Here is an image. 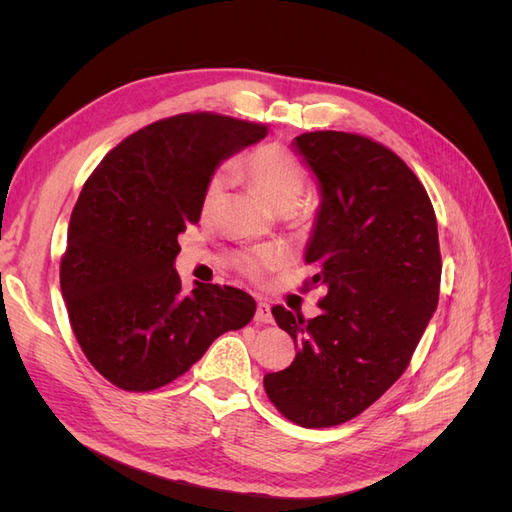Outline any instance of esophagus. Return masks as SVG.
I'll return each instance as SVG.
<instances>
[{
    "label": "esophagus",
    "instance_id": "1",
    "mask_svg": "<svg viewBox=\"0 0 512 512\" xmlns=\"http://www.w3.org/2000/svg\"><path fill=\"white\" fill-rule=\"evenodd\" d=\"M254 320L258 324H271L273 322V316H271V307L267 303H258L256 305V316Z\"/></svg>",
    "mask_w": 512,
    "mask_h": 512
}]
</instances>
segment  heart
<instances>
[{"label": "heart", "instance_id": "obj_1", "mask_svg": "<svg viewBox=\"0 0 512 512\" xmlns=\"http://www.w3.org/2000/svg\"><path fill=\"white\" fill-rule=\"evenodd\" d=\"M237 170L277 213H301L305 209L301 196L309 185V173L303 160L288 147L277 143L260 145L237 160ZM226 183L228 179L224 170H215L205 181L203 194H200V213H203V218H211L222 203ZM282 265L284 254L277 247H254V250H247L239 258L241 273L254 282L262 280L269 271L280 269Z\"/></svg>", "mask_w": 512, "mask_h": 512}]
</instances>
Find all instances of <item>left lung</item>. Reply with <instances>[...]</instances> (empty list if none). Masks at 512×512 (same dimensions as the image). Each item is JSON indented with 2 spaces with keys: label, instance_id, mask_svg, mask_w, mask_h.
I'll return each instance as SVG.
<instances>
[{
  "label": "left lung",
  "instance_id": "left-lung-1",
  "mask_svg": "<svg viewBox=\"0 0 512 512\" xmlns=\"http://www.w3.org/2000/svg\"><path fill=\"white\" fill-rule=\"evenodd\" d=\"M301 156L322 188L305 260L324 284L320 316L275 305L297 356L265 376L271 404L301 427L359 416L404 374L438 307V222L423 183L395 151L352 132H305Z\"/></svg>",
  "mask_w": 512,
  "mask_h": 512
}]
</instances>
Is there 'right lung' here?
<instances>
[{
    "label": "right lung",
    "mask_w": 512,
    "mask_h": 512,
    "mask_svg": "<svg viewBox=\"0 0 512 512\" xmlns=\"http://www.w3.org/2000/svg\"><path fill=\"white\" fill-rule=\"evenodd\" d=\"M265 134L262 123L181 113L123 138L85 181L59 282L76 342L117 389L166 386L215 337L252 320L250 294L218 284L183 292L173 262L215 166Z\"/></svg>",
    "instance_id": "right-lung-1"
}]
</instances>
